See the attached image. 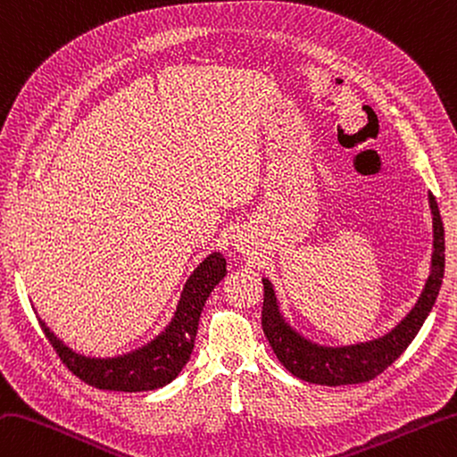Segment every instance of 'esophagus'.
<instances>
[{
	"label": "esophagus",
	"instance_id": "34e87169",
	"mask_svg": "<svg viewBox=\"0 0 457 457\" xmlns=\"http://www.w3.org/2000/svg\"><path fill=\"white\" fill-rule=\"evenodd\" d=\"M247 247H249L247 241H244V239H237V241H236V249H237L239 253H247V252H249Z\"/></svg>",
	"mask_w": 457,
	"mask_h": 457
}]
</instances>
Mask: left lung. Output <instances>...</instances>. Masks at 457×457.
Instances as JSON below:
<instances>
[{"label": "left lung", "mask_w": 457, "mask_h": 457, "mask_svg": "<svg viewBox=\"0 0 457 457\" xmlns=\"http://www.w3.org/2000/svg\"><path fill=\"white\" fill-rule=\"evenodd\" d=\"M432 210L434 226V252L430 277L420 295L412 311L388 330L386 335L372 341L328 346L312 343L311 338L303 337L295 330L287 319L283 317L279 301L273 289V283L263 277V311L262 325L263 333L270 341L273 353L279 362L293 377L323 386H343V384H359L377 378L398 356L406 351L408 345L414 341L418 330L422 328L424 320L430 315L437 293L442 287L444 267H445V239L444 223L437 202L434 195H428Z\"/></svg>", "instance_id": "8db88e82"}]
</instances>
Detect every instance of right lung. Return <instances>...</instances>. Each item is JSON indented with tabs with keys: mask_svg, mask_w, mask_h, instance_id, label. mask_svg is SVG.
I'll list each match as a JSON object with an SVG mask.
<instances>
[{
	"mask_svg": "<svg viewBox=\"0 0 457 457\" xmlns=\"http://www.w3.org/2000/svg\"><path fill=\"white\" fill-rule=\"evenodd\" d=\"M228 275L226 259L212 252L195 267L182 289L174 317L160 335L130 353L116 356H87L67 346L39 319L41 328L55 348L59 359L83 382L98 390L145 392L162 388L182 372L190 361L202 309L213 287Z\"/></svg>",
	"mask_w": 457,
	"mask_h": 457,
	"instance_id": "obj_1",
	"label": "right lung"
}]
</instances>
